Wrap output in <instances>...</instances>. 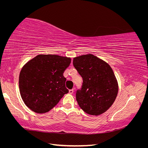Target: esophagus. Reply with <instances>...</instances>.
Instances as JSON below:
<instances>
[{
    "label": "esophagus",
    "instance_id": "1",
    "mask_svg": "<svg viewBox=\"0 0 148 148\" xmlns=\"http://www.w3.org/2000/svg\"><path fill=\"white\" fill-rule=\"evenodd\" d=\"M73 91H74L73 89H70V90H69V93L71 95V94L73 93Z\"/></svg>",
    "mask_w": 148,
    "mask_h": 148
}]
</instances>
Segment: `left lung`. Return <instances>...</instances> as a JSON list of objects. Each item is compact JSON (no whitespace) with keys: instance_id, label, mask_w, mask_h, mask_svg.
Segmentation results:
<instances>
[{"instance_id":"8db88e82","label":"left lung","mask_w":148,"mask_h":148,"mask_svg":"<svg viewBox=\"0 0 148 148\" xmlns=\"http://www.w3.org/2000/svg\"><path fill=\"white\" fill-rule=\"evenodd\" d=\"M73 64L83 78L76 99L84 112L92 115L104 113L117 97L119 85L110 66L89 53L73 58Z\"/></svg>"}]
</instances>
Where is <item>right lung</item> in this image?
<instances>
[{
  "instance_id": "1",
  "label": "right lung",
  "mask_w": 148,
  "mask_h": 148,
  "mask_svg": "<svg viewBox=\"0 0 148 148\" xmlns=\"http://www.w3.org/2000/svg\"><path fill=\"white\" fill-rule=\"evenodd\" d=\"M70 57L39 54L28 61L19 76V89L25 105L38 114L48 112L69 90L64 73Z\"/></svg>"
}]
</instances>
